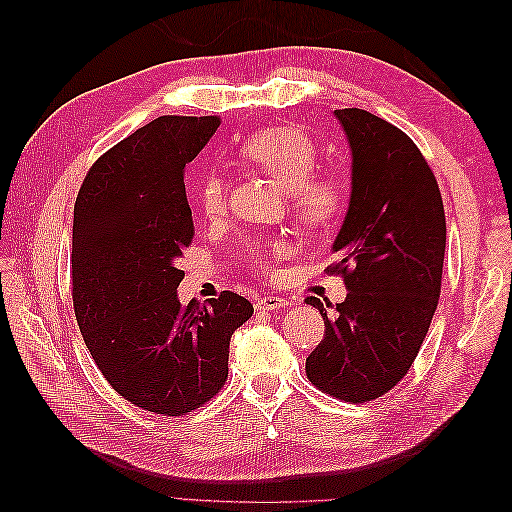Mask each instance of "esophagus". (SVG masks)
<instances>
[{"instance_id": "34e87169", "label": "esophagus", "mask_w": 512, "mask_h": 512, "mask_svg": "<svg viewBox=\"0 0 512 512\" xmlns=\"http://www.w3.org/2000/svg\"><path fill=\"white\" fill-rule=\"evenodd\" d=\"M256 307L262 309V312H271V309H282V307H288V301L282 299V297H273V294H267V297H260L256 301Z\"/></svg>"}]
</instances>
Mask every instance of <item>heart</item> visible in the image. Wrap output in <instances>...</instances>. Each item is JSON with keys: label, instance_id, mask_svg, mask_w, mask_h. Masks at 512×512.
I'll return each instance as SVG.
<instances>
[{"label": "heart", "instance_id": "b5f03b06", "mask_svg": "<svg viewBox=\"0 0 512 512\" xmlns=\"http://www.w3.org/2000/svg\"><path fill=\"white\" fill-rule=\"evenodd\" d=\"M241 158L265 173L288 192L292 215L309 230L329 228L344 209V185L333 175H318V147L297 126L260 130L241 145ZM196 203L207 220L220 218L226 209V181L220 173H205L198 181ZM247 252L258 267L271 269L286 252L284 243L265 247L252 243Z\"/></svg>", "mask_w": 512, "mask_h": 512}]
</instances>
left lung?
<instances>
[{
	"label": "left lung",
	"mask_w": 512,
	"mask_h": 512,
	"mask_svg": "<svg viewBox=\"0 0 512 512\" xmlns=\"http://www.w3.org/2000/svg\"><path fill=\"white\" fill-rule=\"evenodd\" d=\"M335 117L350 147V200L331 245L346 299L316 297L324 339L305 371L320 391L363 404L408 374L436 312L446 220L440 188L423 153L393 123L363 108Z\"/></svg>",
	"instance_id": "obj_1"
}]
</instances>
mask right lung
Instances as JSON below:
<instances>
[{
  "instance_id": "right-lung-1",
  "label": "right lung",
  "mask_w": 512,
  "mask_h": 512,
  "mask_svg": "<svg viewBox=\"0 0 512 512\" xmlns=\"http://www.w3.org/2000/svg\"><path fill=\"white\" fill-rule=\"evenodd\" d=\"M218 117H158L89 168L74 205L72 299L87 350L134 406L181 416L220 393L230 337L254 314L224 290L179 303V260L192 245L185 164Z\"/></svg>"
}]
</instances>
